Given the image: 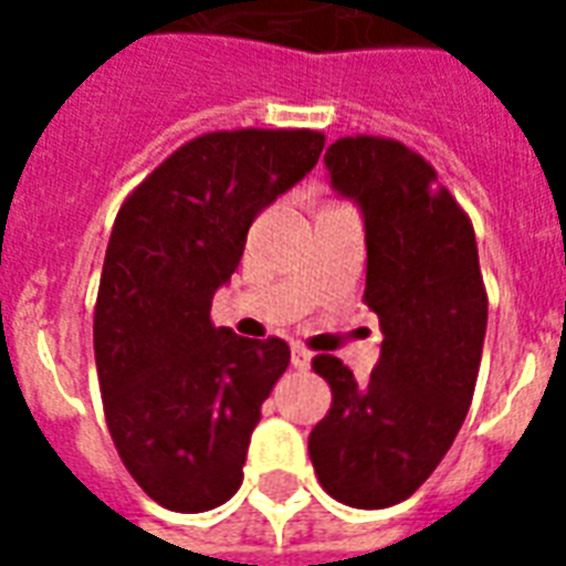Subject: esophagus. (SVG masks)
Segmentation results:
<instances>
[{
  "label": "esophagus",
  "mask_w": 566,
  "mask_h": 566,
  "mask_svg": "<svg viewBox=\"0 0 566 566\" xmlns=\"http://www.w3.org/2000/svg\"><path fill=\"white\" fill-rule=\"evenodd\" d=\"M291 364L293 367H296V370H308L311 367V353L308 349H305V346H293L291 349Z\"/></svg>",
  "instance_id": "34e87169"
}]
</instances>
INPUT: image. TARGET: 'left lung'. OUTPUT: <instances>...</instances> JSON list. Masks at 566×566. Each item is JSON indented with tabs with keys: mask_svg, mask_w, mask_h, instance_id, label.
I'll list each match as a JSON object with an SVG mask.
<instances>
[{
	"mask_svg": "<svg viewBox=\"0 0 566 566\" xmlns=\"http://www.w3.org/2000/svg\"><path fill=\"white\" fill-rule=\"evenodd\" d=\"M323 161L335 193L361 208L364 300L381 326V355L361 385L335 355L314 358L332 408L308 434V455L337 502L387 509L434 473L464 422L488 293L473 226L420 155L358 135L328 146Z\"/></svg>",
	"mask_w": 566,
	"mask_h": 566,
	"instance_id": "1",
	"label": "left lung"
}]
</instances>
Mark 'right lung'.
<instances>
[{
	"mask_svg": "<svg viewBox=\"0 0 566 566\" xmlns=\"http://www.w3.org/2000/svg\"><path fill=\"white\" fill-rule=\"evenodd\" d=\"M323 144L308 128L202 135L119 208L93 314L96 373L114 447L164 509L211 511L243 482L291 349L213 328L211 300L252 220L314 170Z\"/></svg>",
	"mask_w": 566,
	"mask_h": 566,
	"instance_id": "1",
	"label": "right lung"
}]
</instances>
